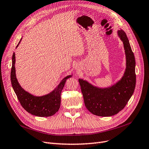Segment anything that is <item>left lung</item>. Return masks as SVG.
Wrapping results in <instances>:
<instances>
[{
    "label": "left lung",
    "instance_id": "8db88e82",
    "mask_svg": "<svg viewBox=\"0 0 149 149\" xmlns=\"http://www.w3.org/2000/svg\"><path fill=\"white\" fill-rule=\"evenodd\" d=\"M123 42L126 56L125 72L116 83L108 87L101 88L79 79L84 103L86 109L93 114L100 117H111L118 113L125 107L133 95L136 86V61L126 33L117 31Z\"/></svg>",
    "mask_w": 149,
    "mask_h": 149
}]
</instances>
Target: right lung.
Instances as JSON below:
<instances>
[{"label": "right lung", "instance_id": "1", "mask_svg": "<svg viewBox=\"0 0 149 149\" xmlns=\"http://www.w3.org/2000/svg\"><path fill=\"white\" fill-rule=\"evenodd\" d=\"M22 40L16 46L17 48ZM15 53L12 56V66L11 69V82L13 89L17 96L21 105L26 111L33 115L40 117H47L53 115L58 111L61 105V93L68 79L73 75H69L60 81L59 85L48 94L41 96H34L27 92L21 86L16 79L15 70Z\"/></svg>", "mask_w": 149, "mask_h": 149}]
</instances>
